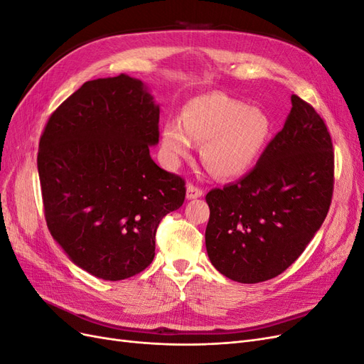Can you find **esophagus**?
<instances>
[{
	"instance_id": "34e87169",
	"label": "esophagus",
	"mask_w": 364,
	"mask_h": 364,
	"mask_svg": "<svg viewBox=\"0 0 364 364\" xmlns=\"http://www.w3.org/2000/svg\"><path fill=\"white\" fill-rule=\"evenodd\" d=\"M203 196V191L199 188V186H196L193 183L186 185V199L191 200V199H199V197Z\"/></svg>"
}]
</instances>
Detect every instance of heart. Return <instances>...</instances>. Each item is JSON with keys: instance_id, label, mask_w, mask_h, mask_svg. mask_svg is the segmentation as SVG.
<instances>
[{"instance_id": "b5f03b06", "label": "heart", "mask_w": 364, "mask_h": 364, "mask_svg": "<svg viewBox=\"0 0 364 364\" xmlns=\"http://www.w3.org/2000/svg\"><path fill=\"white\" fill-rule=\"evenodd\" d=\"M270 119L258 107H249L225 94H206L186 103L182 123L171 119L162 130V153L168 165L188 158L193 141L203 144L200 156L217 178L245 174L266 149Z\"/></svg>"}]
</instances>
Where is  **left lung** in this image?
Here are the masks:
<instances>
[{
  "label": "left lung",
  "instance_id": "obj_1",
  "mask_svg": "<svg viewBox=\"0 0 364 364\" xmlns=\"http://www.w3.org/2000/svg\"><path fill=\"white\" fill-rule=\"evenodd\" d=\"M334 185L329 132L291 95L284 127L245 178L206 194L209 261L226 278L257 284L299 258L328 214Z\"/></svg>",
  "mask_w": 364,
  "mask_h": 364
}]
</instances>
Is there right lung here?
Segmentation results:
<instances>
[{"label":"right lung","mask_w":364,"mask_h":364,"mask_svg":"<svg viewBox=\"0 0 364 364\" xmlns=\"http://www.w3.org/2000/svg\"><path fill=\"white\" fill-rule=\"evenodd\" d=\"M159 105L127 74L90 80L50 117L38 171L53 238L77 267L121 281L155 258L164 215L185 200L182 178L150 156Z\"/></svg>","instance_id":"add662e5"}]
</instances>
